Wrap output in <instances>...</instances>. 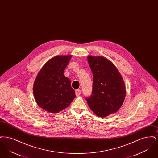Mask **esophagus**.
<instances>
[{
    "mask_svg": "<svg viewBox=\"0 0 158 158\" xmlns=\"http://www.w3.org/2000/svg\"><path fill=\"white\" fill-rule=\"evenodd\" d=\"M75 93L76 96H79L81 94V90L80 89H76V90H75Z\"/></svg>",
    "mask_w": 158,
    "mask_h": 158,
    "instance_id": "obj_1",
    "label": "esophagus"
}]
</instances>
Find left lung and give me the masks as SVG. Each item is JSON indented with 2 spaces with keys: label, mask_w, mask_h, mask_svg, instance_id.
Here are the masks:
<instances>
[{
  "label": "left lung",
  "mask_w": 158,
  "mask_h": 158,
  "mask_svg": "<svg viewBox=\"0 0 158 158\" xmlns=\"http://www.w3.org/2000/svg\"><path fill=\"white\" fill-rule=\"evenodd\" d=\"M93 75L92 92L86 97L90 110L99 117L115 113L123 105L126 88L122 76L111 61L102 56H88Z\"/></svg>",
  "instance_id": "left-lung-1"
}]
</instances>
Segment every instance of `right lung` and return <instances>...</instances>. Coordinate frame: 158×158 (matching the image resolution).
I'll return each mask as SVG.
<instances>
[{
	"label": "right lung",
	"instance_id": "add662e5",
	"mask_svg": "<svg viewBox=\"0 0 158 158\" xmlns=\"http://www.w3.org/2000/svg\"><path fill=\"white\" fill-rule=\"evenodd\" d=\"M72 56H58L48 60L41 68L33 86L38 105L51 113L67 108L75 98L70 81L63 72Z\"/></svg>",
	"mask_w": 158,
	"mask_h": 158
}]
</instances>
